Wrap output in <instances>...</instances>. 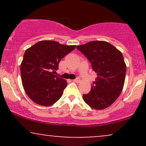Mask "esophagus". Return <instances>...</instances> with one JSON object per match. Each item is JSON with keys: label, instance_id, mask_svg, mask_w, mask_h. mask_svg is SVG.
<instances>
[{"label": "esophagus", "instance_id": "34e87169", "mask_svg": "<svg viewBox=\"0 0 146 146\" xmlns=\"http://www.w3.org/2000/svg\"><path fill=\"white\" fill-rule=\"evenodd\" d=\"M73 82H76V83H79L80 82V78H77L76 79H75V80H73Z\"/></svg>", "mask_w": 146, "mask_h": 146}]
</instances>
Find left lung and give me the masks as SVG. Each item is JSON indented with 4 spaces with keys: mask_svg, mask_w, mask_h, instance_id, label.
I'll return each instance as SVG.
<instances>
[{
    "mask_svg": "<svg viewBox=\"0 0 146 146\" xmlns=\"http://www.w3.org/2000/svg\"><path fill=\"white\" fill-rule=\"evenodd\" d=\"M77 48L91 63L97 78L83 100L93 109L108 108L121 94L125 82L126 65L121 52L105 41H91Z\"/></svg>",
    "mask_w": 146,
    "mask_h": 146,
    "instance_id": "left-lung-1",
    "label": "left lung"
}]
</instances>
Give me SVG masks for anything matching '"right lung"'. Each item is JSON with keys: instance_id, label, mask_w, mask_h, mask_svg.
<instances>
[{"instance_id": "add662e5", "label": "right lung", "mask_w": 146, "mask_h": 146, "mask_svg": "<svg viewBox=\"0 0 146 146\" xmlns=\"http://www.w3.org/2000/svg\"><path fill=\"white\" fill-rule=\"evenodd\" d=\"M75 46L42 40L25 51L21 64V80L25 93L33 102L49 106L61 98L67 82L55 73L60 60Z\"/></svg>"}]
</instances>
